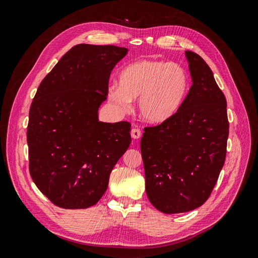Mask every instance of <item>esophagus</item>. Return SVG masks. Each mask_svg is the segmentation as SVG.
<instances>
[{"label": "esophagus", "instance_id": "34e87169", "mask_svg": "<svg viewBox=\"0 0 258 258\" xmlns=\"http://www.w3.org/2000/svg\"><path fill=\"white\" fill-rule=\"evenodd\" d=\"M130 134H131V138L135 139V140L140 139V138H141V136H142L141 131H140L138 128H134V129H132Z\"/></svg>", "mask_w": 258, "mask_h": 258}]
</instances>
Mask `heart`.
Returning <instances> with one entry per match:
<instances>
[{
	"label": "heart",
	"mask_w": 258,
	"mask_h": 258,
	"mask_svg": "<svg viewBox=\"0 0 258 258\" xmlns=\"http://www.w3.org/2000/svg\"><path fill=\"white\" fill-rule=\"evenodd\" d=\"M188 75L175 63L140 59L124 67L118 85L107 89V100L116 113L131 110L132 100L141 118L150 123H162L177 113L188 91Z\"/></svg>",
	"instance_id": "b5f03b06"
}]
</instances>
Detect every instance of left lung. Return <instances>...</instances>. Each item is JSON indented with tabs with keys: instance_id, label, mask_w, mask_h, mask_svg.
<instances>
[{
	"instance_id": "1",
	"label": "left lung",
	"mask_w": 258,
	"mask_h": 258,
	"mask_svg": "<svg viewBox=\"0 0 258 258\" xmlns=\"http://www.w3.org/2000/svg\"><path fill=\"white\" fill-rule=\"evenodd\" d=\"M192 85L177 113L141 139L145 190L166 214L188 212L208 200L224 166L229 134L227 102L212 70L187 50Z\"/></svg>"
}]
</instances>
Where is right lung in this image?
<instances>
[{
    "label": "right lung",
    "mask_w": 258,
    "mask_h": 258,
    "mask_svg": "<svg viewBox=\"0 0 258 258\" xmlns=\"http://www.w3.org/2000/svg\"><path fill=\"white\" fill-rule=\"evenodd\" d=\"M127 53L113 45H76L36 91L27 132L30 173L60 208L95 206L131 143L129 122H103L98 116L112 70Z\"/></svg>",
    "instance_id": "add662e5"
}]
</instances>
